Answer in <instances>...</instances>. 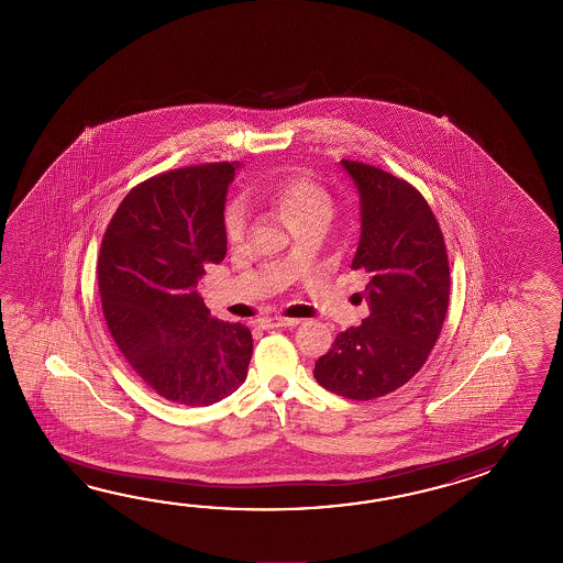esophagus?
<instances>
[{
    "label": "esophagus",
    "mask_w": 563,
    "mask_h": 563,
    "mask_svg": "<svg viewBox=\"0 0 563 563\" xmlns=\"http://www.w3.org/2000/svg\"><path fill=\"white\" fill-rule=\"evenodd\" d=\"M298 323V318H264V320H260V325L265 330H269V328H296Z\"/></svg>",
    "instance_id": "esophagus-1"
}]
</instances>
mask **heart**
I'll return each instance as SVG.
<instances>
[{"instance_id":"1","label":"heart","mask_w":563,"mask_h":563,"mask_svg":"<svg viewBox=\"0 0 563 563\" xmlns=\"http://www.w3.org/2000/svg\"><path fill=\"white\" fill-rule=\"evenodd\" d=\"M260 199L269 205L284 219L287 228H298L308 221H328L332 213V199L316 180L301 173H291L257 191ZM225 233L229 241H240L247 228V209L243 201H233L225 209Z\"/></svg>"}]
</instances>
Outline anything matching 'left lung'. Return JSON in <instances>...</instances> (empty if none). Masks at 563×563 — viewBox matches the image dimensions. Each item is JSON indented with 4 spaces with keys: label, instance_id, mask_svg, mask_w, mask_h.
Masks as SVG:
<instances>
[{
    "label": "left lung",
    "instance_id": "obj_1",
    "mask_svg": "<svg viewBox=\"0 0 563 563\" xmlns=\"http://www.w3.org/2000/svg\"><path fill=\"white\" fill-rule=\"evenodd\" d=\"M360 197L352 269H364L368 318L335 335L316 362L325 390L372 400L407 384L429 358L449 306V260L431 207L407 180L340 161Z\"/></svg>",
    "mask_w": 563,
    "mask_h": 563
}]
</instances>
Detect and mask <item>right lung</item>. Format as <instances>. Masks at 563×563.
<instances>
[{"instance_id":"1","label":"right lung","mask_w":563,"mask_h":563,"mask_svg":"<svg viewBox=\"0 0 563 563\" xmlns=\"http://www.w3.org/2000/svg\"><path fill=\"white\" fill-rule=\"evenodd\" d=\"M240 163L179 168L134 187L108 225L98 287L108 330L156 395L209 407L247 378L253 338L221 322L197 294L223 262L228 187Z\"/></svg>"}]
</instances>
